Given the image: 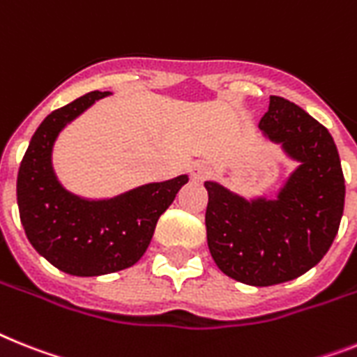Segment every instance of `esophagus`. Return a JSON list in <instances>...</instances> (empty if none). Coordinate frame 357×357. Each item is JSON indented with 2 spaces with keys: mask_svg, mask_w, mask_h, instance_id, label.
Listing matches in <instances>:
<instances>
[{
  "mask_svg": "<svg viewBox=\"0 0 357 357\" xmlns=\"http://www.w3.org/2000/svg\"><path fill=\"white\" fill-rule=\"evenodd\" d=\"M208 174H211V167H208V163H205V161H196V163H192V167H190V178L194 179V181H205L206 178H208Z\"/></svg>",
  "mask_w": 357,
  "mask_h": 357,
  "instance_id": "34e87169",
  "label": "esophagus"
}]
</instances>
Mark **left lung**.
<instances>
[{"mask_svg": "<svg viewBox=\"0 0 357 357\" xmlns=\"http://www.w3.org/2000/svg\"><path fill=\"white\" fill-rule=\"evenodd\" d=\"M257 127L296 169L272 199H247L205 181L206 243L223 274L271 287L296 280L328 252L343 215L345 178L331 132L296 103L271 96Z\"/></svg>", "mask_w": 357, "mask_h": 357, "instance_id": "8db88e82", "label": "left lung"}]
</instances>
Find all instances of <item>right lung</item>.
Listing matches in <instances>:
<instances>
[{"instance_id": "1", "label": "right lung", "mask_w": 357, "mask_h": 357, "mask_svg": "<svg viewBox=\"0 0 357 357\" xmlns=\"http://www.w3.org/2000/svg\"><path fill=\"white\" fill-rule=\"evenodd\" d=\"M109 94L89 92L49 114L17 172V206L31 245L56 268L82 278L136 265L151 245L160 215L188 181L181 174L103 199L77 196L63 187L54 172V143L63 128Z\"/></svg>"}]
</instances>
